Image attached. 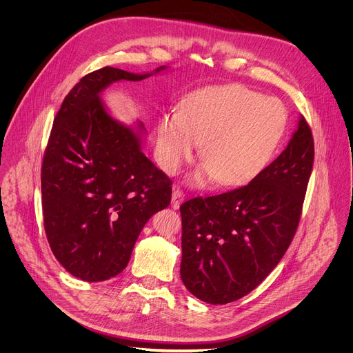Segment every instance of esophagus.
Instances as JSON below:
<instances>
[{"label":"esophagus","instance_id":"34e87169","mask_svg":"<svg viewBox=\"0 0 353 353\" xmlns=\"http://www.w3.org/2000/svg\"><path fill=\"white\" fill-rule=\"evenodd\" d=\"M183 201H184V192L180 188H174L172 194V207L174 210H179Z\"/></svg>","mask_w":353,"mask_h":353}]
</instances>
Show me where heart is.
I'll return each mask as SVG.
<instances>
[{"label": "heart", "mask_w": 353, "mask_h": 353, "mask_svg": "<svg viewBox=\"0 0 353 353\" xmlns=\"http://www.w3.org/2000/svg\"><path fill=\"white\" fill-rule=\"evenodd\" d=\"M288 112L276 97L241 85L210 86L191 93L179 113L158 119L157 161L173 174L199 146L204 161L192 176L195 185L216 177L222 185H239L260 174L285 134Z\"/></svg>", "instance_id": "heart-1"}]
</instances>
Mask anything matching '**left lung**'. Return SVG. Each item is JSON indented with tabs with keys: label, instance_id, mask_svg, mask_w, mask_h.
<instances>
[{
	"label": "left lung",
	"instance_id": "1",
	"mask_svg": "<svg viewBox=\"0 0 353 353\" xmlns=\"http://www.w3.org/2000/svg\"><path fill=\"white\" fill-rule=\"evenodd\" d=\"M313 161L312 130L300 116L283 152L248 184L181 204L180 276L190 293L226 305L270 275L296 233Z\"/></svg>",
	"mask_w": 353,
	"mask_h": 353
}]
</instances>
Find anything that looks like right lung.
<instances>
[{
	"label": "right lung",
	"instance_id": "obj_1",
	"mask_svg": "<svg viewBox=\"0 0 353 353\" xmlns=\"http://www.w3.org/2000/svg\"><path fill=\"white\" fill-rule=\"evenodd\" d=\"M166 70L93 71L71 89L54 119L41 166L43 221L54 257L75 278L119 275L145 223L170 204V179L142 152L143 124L116 120L100 97L114 82Z\"/></svg>",
	"mask_w": 353,
	"mask_h": 353
}]
</instances>
